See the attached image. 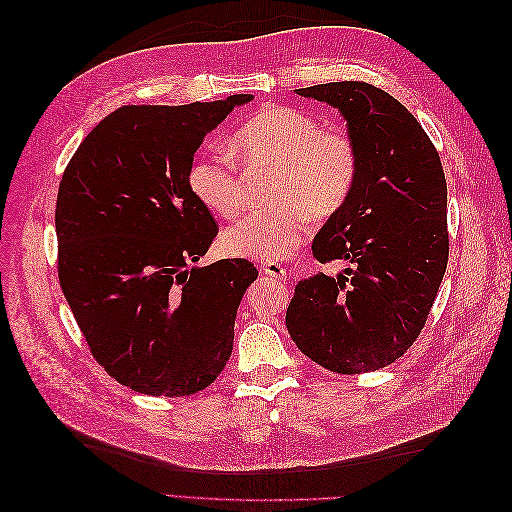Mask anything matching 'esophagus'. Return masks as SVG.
Returning a JSON list of instances; mask_svg holds the SVG:
<instances>
[{
  "label": "esophagus",
  "mask_w": 512,
  "mask_h": 512,
  "mask_svg": "<svg viewBox=\"0 0 512 512\" xmlns=\"http://www.w3.org/2000/svg\"><path fill=\"white\" fill-rule=\"evenodd\" d=\"M260 273H265L269 277H275V280H286V269L282 265H277V262H273V260L262 262Z\"/></svg>",
  "instance_id": "1"
}]
</instances>
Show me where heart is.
<instances>
[{"instance_id": "heart-1", "label": "heart", "mask_w": 512, "mask_h": 512, "mask_svg": "<svg viewBox=\"0 0 512 512\" xmlns=\"http://www.w3.org/2000/svg\"><path fill=\"white\" fill-rule=\"evenodd\" d=\"M230 153L245 168H271L273 203L226 228L222 247L230 256L273 260L297 247L309 218H329L342 209L359 181L361 160L352 138L292 106L262 108L232 132ZM188 190L218 218L243 209V179L224 153H200L188 168Z\"/></svg>"}]
</instances>
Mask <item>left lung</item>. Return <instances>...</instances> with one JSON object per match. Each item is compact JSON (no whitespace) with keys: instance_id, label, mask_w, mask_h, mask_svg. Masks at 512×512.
<instances>
[{"instance_id":"left-lung-1","label":"left lung","mask_w":512,"mask_h":512,"mask_svg":"<svg viewBox=\"0 0 512 512\" xmlns=\"http://www.w3.org/2000/svg\"><path fill=\"white\" fill-rule=\"evenodd\" d=\"M297 94L339 108L361 170L312 245L320 262L352 267L299 282L286 327L324 369L365 374L404 356L436 301L448 262L444 168L421 123L386 91L339 81Z\"/></svg>"}]
</instances>
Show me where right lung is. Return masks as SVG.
Wrapping results in <instances>:
<instances>
[{"instance_id":"obj_1","label":"right lung","mask_w":512,"mask_h":512,"mask_svg":"<svg viewBox=\"0 0 512 512\" xmlns=\"http://www.w3.org/2000/svg\"><path fill=\"white\" fill-rule=\"evenodd\" d=\"M250 94L128 104L74 151L55 205L57 275L94 359L153 397L194 395L222 374L258 271L245 258L190 267L220 226L188 190L194 153Z\"/></svg>"}]
</instances>
